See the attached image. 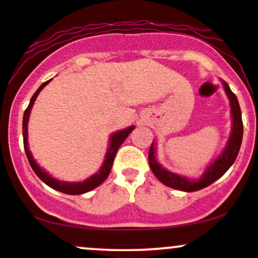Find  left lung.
Here are the masks:
<instances>
[{
	"label": "left lung",
	"instance_id": "left-lung-1",
	"mask_svg": "<svg viewBox=\"0 0 258 258\" xmlns=\"http://www.w3.org/2000/svg\"><path fill=\"white\" fill-rule=\"evenodd\" d=\"M222 85H223L224 91H226L228 98H229L233 117L232 133H230L229 141H228L223 153H222L221 155L206 168V171L199 179L191 180L189 178H185V177L179 176V174L170 172V171L165 170L161 165L158 164L155 158V147H154L153 141L149 149V155H148V159H149V166L152 168L153 173L156 176V178H158L160 182L164 183L165 185L173 189H178V190L182 191L200 190V189L206 188V186H209L210 184L216 182L218 178H221V177L227 172L228 168L232 166L234 161H235L236 156H238L239 154V150H240L242 132H244V127H242L241 120V110L240 106H239L238 98H236L235 94L230 91L227 82L222 81Z\"/></svg>",
	"mask_w": 258,
	"mask_h": 258
}]
</instances>
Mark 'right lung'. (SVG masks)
Here are the masks:
<instances>
[{"mask_svg": "<svg viewBox=\"0 0 258 258\" xmlns=\"http://www.w3.org/2000/svg\"><path fill=\"white\" fill-rule=\"evenodd\" d=\"M49 81H51V80H49ZM49 81L43 82V84L38 87V90L35 92L34 96L31 97L28 108H26L24 111V116H23V138H24L25 154H26V156H28L29 164H30V166L32 170H34V172L37 174L38 178L42 180L43 183H46L48 186H51V188L55 189V190H58V191H61V193L70 194V195H79V194L87 193V191L97 188L99 184H102V183L106 179V177L109 176V173H110V170H111V166H112V162H114V158H115V155H116L117 149H119L121 144L123 143V141L127 138V136H128L130 133L133 131L135 126H130L128 128H125V130H122V131H119V132H115L114 135H111L110 146H109L108 152H106L104 162H103L102 167H100V170L98 171V172H97L96 174H93V176L90 177V178L84 180V182H75V183L61 182V180L54 179L53 177L49 176L46 171H43L42 168L38 166V165L36 164V161H35L34 158H32L30 150H29V147H28V121H29V116H30L31 108H32V105H34L35 100H36V97L38 96V93H40L41 90H42L44 86L48 84Z\"/></svg>", "mask_w": 258, "mask_h": 258, "instance_id": "obj_1", "label": "right lung"}]
</instances>
